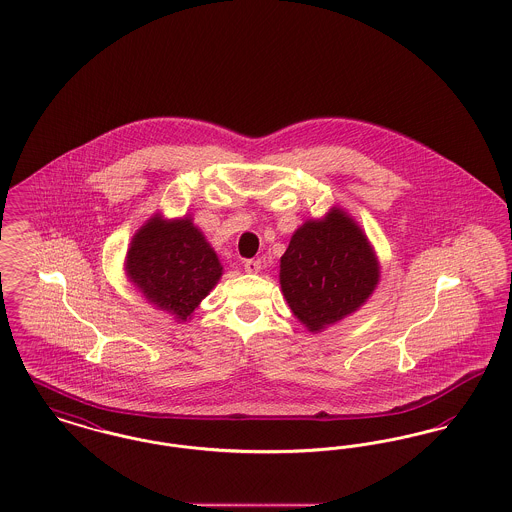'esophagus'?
<instances>
[{
  "mask_svg": "<svg viewBox=\"0 0 512 512\" xmlns=\"http://www.w3.org/2000/svg\"><path fill=\"white\" fill-rule=\"evenodd\" d=\"M244 268L247 274H257V272H261V261L249 259V261H245Z\"/></svg>",
  "mask_w": 512,
  "mask_h": 512,
  "instance_id": "34e87169",
  "label": "esophagus"
}]
</instances>
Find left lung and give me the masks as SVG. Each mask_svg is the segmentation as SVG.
Wrapping results in <instances>:
<instances>
[{
  "instance_id": "obj_1",
  "label": "left lung",
  "mask_w": 512,
  "mask_h": 512,
  "mask_svg": "<svg viewBox=\"0 0 512 512\" xmlns=\"http://www.w3.org/2000/svg\"><path fill=\"white\" fill-rule=\"evenodd\" d=\"M380 261L365 230L334 205L322 219H307L280 257L284 299L309 332L359 311L378 288Z\"/></svg>"
}]
</instances>
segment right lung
Instances as JSON below:
<instances>
[{"instance_id":"right-lung-1","label":"right lung","mask_w":512,"mask_h":512,"mask_svg":"<svg viewBox=\"0 0 512 512\" xmlns=\"http://www.w3.org/2000/svg\"><path fill=\"white\" fill-rule=\"evenodd\" d=\"M124 272L147 303L186 322L219 284L222 265L190 215L165 219L155 213L132 236Z\"/></svg>"}]
</instances>
